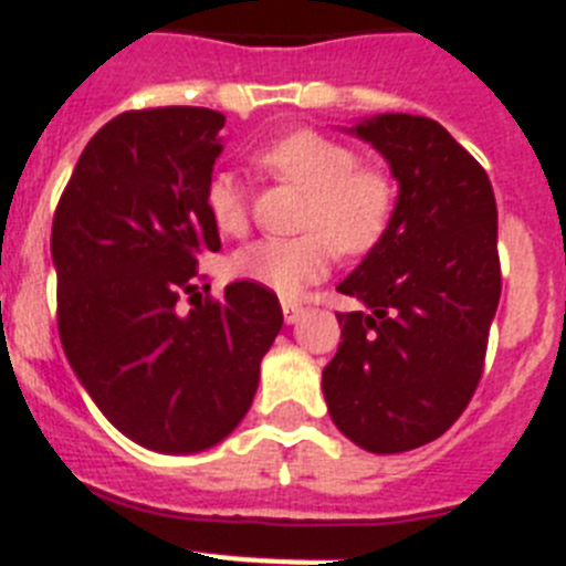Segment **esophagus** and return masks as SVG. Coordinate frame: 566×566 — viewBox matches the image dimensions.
Returning <instances> with one entry per match:
<instances>
[{"instance_id":"obj_1","label":"esophagus","mask_w":566,"mask_h":566,"mask_svg":"<svg viewBox=\"0 0 566 566\" xmlns=\"http://www.w3.org/2000/svg\"><path fill=\"white\" fill-rule=\"evenodd\" d=\"M282 313H284V321H287V324H293V321L302 318L304 307L298 302H290V298H284V302H282Z\"/></svg>"}]
</instances>
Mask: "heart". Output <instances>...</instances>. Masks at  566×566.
Wrapping results in <instances>:
<instances>
[{"instance_id":"obj_1","label":"heart","mask_w":566,"mask_h":566,"mask_svg":"<svg viewBox=\"0 0 566 566\" xmlns=\"http://www.w3.org/2000/svg\"><path fill=\"white\" fill-rule=\"evenodd\" d=\"M256 163L279 182L302 188V237L259 239L233 253L231 273L279 295H298L327 276L338 253L364 256L384 242L397 206L395 180L384 169L360 166L358 151L315 129H295L264 146ZM211 228L242 239L251 208L231 171H213L202 188Z\"/></svg>"}]
</instances>
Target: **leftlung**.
Here are the masks:
<instances>
[{
	"mask_svg": "<svg viewBox=\"0 0 566 566\" xmlns=\"http://www.w3.org/2000/svg\"><path fill=\"white\" fill-rule=\"evenodd\" d=\"M353 132L389 160L400 197L384 242L338 284L364 310L338 313L321 386L355 446L400 454L446 434L480 386L502 295L496 200L437 120L397 112Z\"/></svg>",
	"mask_w": 566,
	"mask_h": 566,
	"instance_id": "obj_1",
	"label": "left lung"
}]
</instances>
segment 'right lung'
<instances>
[{
    "label": "right lung",
    "mask_w": 566,
    "mask_h": 566,
    "mask_svg": "<svg viewBox=\"0 0 566 566\" xmlns=\"http://www.w3.org/2000/svg\"><path fill=\"white\" fill-rule=\"evenodd\" d=\"M222 126L206 106L124 112L81 151L53 217L64 355L106 420L163 454L237 429L284 321L276 293L253 282L177 307L197 259L220 251L202 188Z\"/></svg>",
    "instance_id": "obj_1"
}]
</instances>
